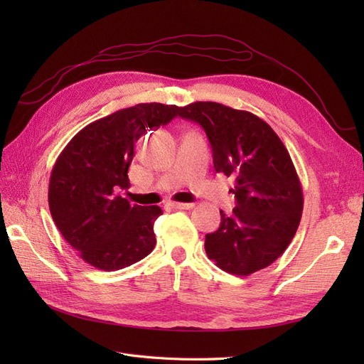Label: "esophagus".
Masks as SVG:
<instances>
[{
	"label": "esophagus",
	"mask_w": 364,
	"mask_h": 364,
	"mask_svg": "<svg viewBox=\"0 0 364 364\" xmlns=\"http://www.w3.org/2000/svg\"><path fill=\"white\" fill-rule=\"evenodd\" d=\"M171 208L174 209H193L194 203H179V202H171L170 203Z\"/></svg>",
	"instance_id": "obj_1"
}]
</instances>
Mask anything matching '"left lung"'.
I'll return each instance as SVG.
<instances>
[{"label":"left lung","instance_id":"obj_1","mask_svg":"<svg viewBox=\"0 0 364 364\" xmlns=\"http://www.w3.org/2000/svg\"><path fill=\"white\" fill-rule=\"evenodd\" d=\"M200 124L213 149L214 168L235 179L237 206L220 211L222 222L205 235L209 259L222 270L247 277L270 266L289 247L299 226L304 196L287 149L259 117L214 102L178 107Z\"/></svg>","mask_w":364,"mask_h":364}]
</instances>
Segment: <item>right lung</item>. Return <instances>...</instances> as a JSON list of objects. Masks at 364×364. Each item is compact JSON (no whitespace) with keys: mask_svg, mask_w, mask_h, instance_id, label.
<instances>
[{"mask_svg":"<svg viewBox=\"0 0 364 364\" xmlns=\"http://www.w3.org/2000/svg\"><path fill=\"white\" fill-rule=\"evenodd\" d=\"M178 106L139 103L83 127L54 164L48 205L68 245L92 267L114 272L146 258L156 245L159 206L130 205L129 165L147 129L168 124Z\"/></svg>","mask_w":364,"mask_h":364,"instance_id":"obj_1","label":"right lung"}]
</instances>
